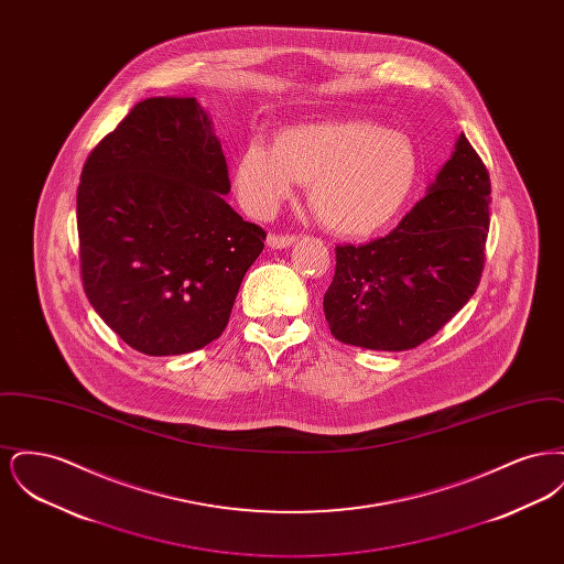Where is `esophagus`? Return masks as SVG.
Segmentation results:
<instances>
[{
    "instance_id": "esophagus-1",
    "label": "esophagus",
    "mask_w": 564,
    "mask_h": 564,
    "mask_svg": "<svg viewBox=\"0 0 564 564\" xmlns=\"http://www.w3.org/2000/svg\"><path fill=\"white\" fill-rule=\"evenodd\" d=\"M294 242V235L292 237L290 235H269V239H267V245H269L270 249H288Z\"/></svg>"
}]
</instances>
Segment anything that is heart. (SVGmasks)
<instances>
[{
	"label": "heart",
	"mask_w": 564,
	"mask_h": 564,
	"mask_svg": "<svg viewBox=\"0 0 564 564\" xmlns=\"http://www.w3.org/2000/svg\"><path fill=\"white\" fill-rule=\"evenodd\" d=\"M419 152L400 131L370 120L292 124L272 137V148L251 141L232 169L235 192L249 214L269 217L308 184V205L323 226L347 239L389 228L419 182Z\"/></svg>",
	"instance_id": "1"
}]
</instances>
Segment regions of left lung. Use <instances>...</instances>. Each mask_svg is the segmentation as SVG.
<instances>
[{
    "instance_id": "obj_1",
    "label": "left lung",
    "mask_w": 564,
    "mask_h": 564,
    "mask_svg": "<svg viewBox=\"0 0 564 564\" xmlns=\"http://www.w3.org/2000/svg\"><path fill=\"white\" fill-rule=\"evenodd\" d=\"M488 194V171L460 133L425 198L393 232L336 247V274L323 295L334 338L364 349H414L451 322L482 276Z\"/></svg>"
}]
</instances>
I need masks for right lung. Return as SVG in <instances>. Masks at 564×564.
<instances>
[{"instance_id":"obj_1","label":"right lung","mask_w":564,"mask_h":564,"mask_svg":"<svg viewBox=\"0 0 564 564\" xmlns=\"http://www.w3.org/2000/svg\"><path fill=\"white\" fill-rule=\"evenodd\" d=\"M228 166L194 97H154L90 152L78 188L82 283L134 350L166 357L224 332L267 232L224 196Z\"/></svg>"}]
</instances>
